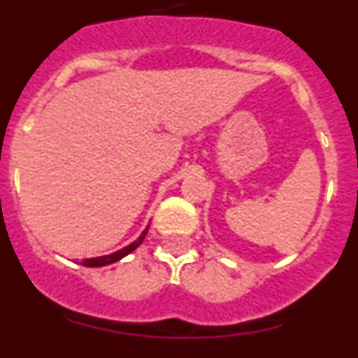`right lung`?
Listing matches in <instances>:
<instances>
[{
  "label": "right lung",
  "mask_w": 358,
  "mask_h": 358,
  "mask_svg": "<svg viewBox=\"0 0 358 358\" xmlns=\"http://www.w3.org/2000/svg\"><path fill=\"white\" fill-rule=\"evenodd\" d=\"M147 231H148V227H147V229L143 231V233H141V236H140V238L136 240V242H132L131 245H127V248L120 249V251L113 252V255L98 256V258H87V260H84V262H82V265H85V267H103V265L115 264V262L122 260L123 256H127L129 252H132V251H134V249L138 248V245H140L141 242H143V240H145V235H147Z\"/></svg>",
  "instance_id": "1"
}]
</instances>
